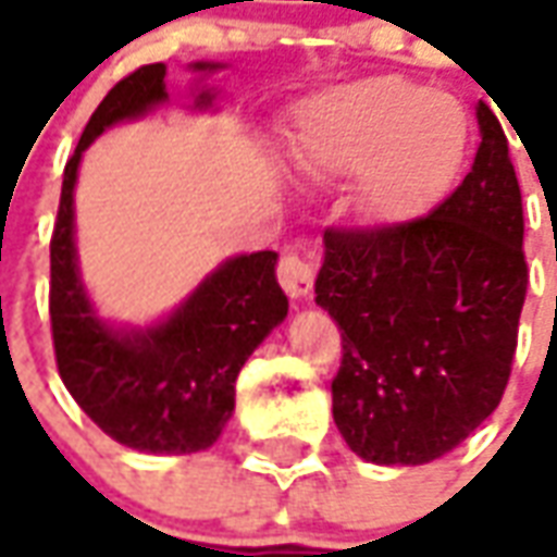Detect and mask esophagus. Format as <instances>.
Returning <instances> with one entry per match:
<instances>
[{"label":"esophagus","instance_id":"34e87169","mask_svg":"<svg viewBox=\"0 0 557 557\" xmlns=\"http://www.w3.org/2000/svg\"><path fill=\"white\" fill-rule=\"evenodd\" d=\"M278 282L287 290V297H309L314 285V263L297 251H287L285 258L278 260Z\"/></svg>","mask_w":557,"mask_h":557}]
</instances>
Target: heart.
<instances>
[{
    "mask_svg": "<svg viewBox=\"0 0 557 557\" xmlns=\"http://www.w3.org/2000/svg\"><path fill=\"white\" fill-rule=\"evenodd\" d=\"M471 149L459 101L405 77H369L302 101L287 164L311 183L357 180L369 231H401L447 197Z\"/></svg>",
    "mask_w": 557,
    "mask_h": 557,
    "instance_id": "1",
    "label": "heart"
}]
</instances>
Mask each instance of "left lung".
Wrapping results in <instances>:
<instances>
[{
  "label": "left lung",
  "instance_id": "8db88e82",
  "mask_svg": "<svg viewBox=\"0 0 557 557\" xmlns=\"http://www.w3.org/2000/svg\"><path fill=\"white\" fill-rule=\"evenodd\" d=\"M480 146L453 195L401 231H326L314 302L342 330L333 420L374 465H425L498 408L528 267L507 134L476 104Z\"/></svg>",
  "mask_w": 557,
  "mask_h": 557
}]
</instances>
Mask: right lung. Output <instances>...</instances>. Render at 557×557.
I'll return each instance as SVG.
<instances>
[{
    "mask_svg": "<svg viewBox=\"0 0 557 557\" xmlns=\"http://www.w3.org/2000/svg\"><path fill=\"white\" fill-rule=\"evenodd\" d=\"M219 62H195L212 74ZM164 62L144 65L110 89L65 164L59 215L50 239V323L62 384L86 417L113 441L140 453L183 456L212 447L234 417L236 374L260 342L287 318L275 278V251L219 263L180 309L149 326L98 318L74 246V185L83 152L110 125L146 116L168 101ZM215 104L200 89L195 110Z\"/></svg>",
    "mask_w": 557,
    "mask_h": 557,
    "instance_id": "add662e5",
    "label": "right lung"
}]
</instances>
